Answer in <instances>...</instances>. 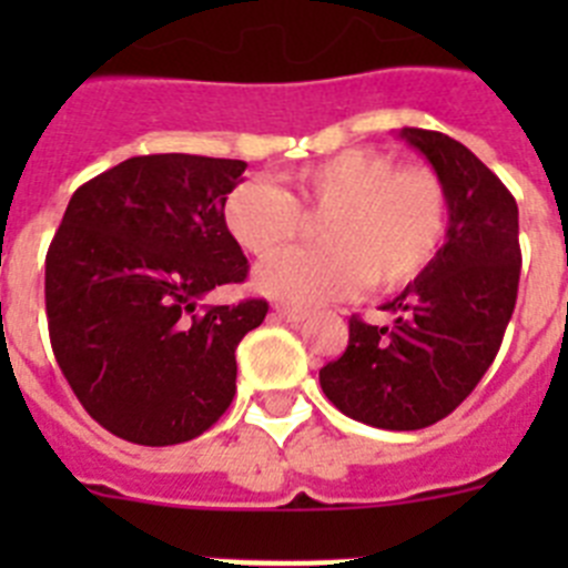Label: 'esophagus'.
I'll list each match as a JSON object with an SVG mask.
<instances>
[{"instance_id": "34e87169", "label": "esophagus", "mask_w": 568, "mask_h": 568, "mask_svg": "<svg viewBox=\"0 0 568 568\" xmlns=\"http://www.w3.org/2000/svg\"><path fill=\"white\" fill-rule=\"evenodd\" d=\"M273 313L278 315V318L287 321V324H301V321L307 318V310H304V307H293V304H275Z\"/></svg>"}]
</instances>
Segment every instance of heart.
<instances>
[{"label":"heart","mask_w":568,"mask_h":568,"mask_svg":"<svg viewBox=\"0 0 568 568\" xmlns=\"http://www.w3.org/2000/svg\"><path fill=\"white\" fill-rule=\"evenodd\" d=\"M295 195L267 179L235 184L224 199V227L255 258L272 255L324 214V248L273 256L255 270V287L293 304L344 298L361 284L398 290L418 278L446 235V190L426 168H398L378 150H346L293 173Z\"/></svg>","instance_id":"heart-1"}]
</instances>
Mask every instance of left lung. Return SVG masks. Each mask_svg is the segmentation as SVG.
I'll use <instances>...</instances> for the list:
<instances>
[{
    "mask_svg": "<svg viewBox=\"0 0 568 568\" xmlns=\"http://www.w3.org/2000/svg\"><path fill=\"white\" fill-rule=\"evenodd\" d=\"M446 190V241L400 295L389 327L349 318V344L318 373L341 413L378 429H424L478 386L515 313L518 204L478 155L435 130L404 128Z\"/></svg>",
    "mask_w": 568,
    "mask_h": 568,
    "instance_id": "left-lung-1",
    "label": "left lung"
}]
</instances>
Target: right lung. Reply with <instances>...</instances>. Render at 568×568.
<instances>
[{
	"label": "right lung",
	"mask_w": 568,
	"mask_h": 568,
	"mask_svg": "<svg viewBox=\"0 0 568 568\" xmlns=\"http://www.w3.org/2000/svg\"><path fill=\"white\" fill-rule=\"evenodd\" d=\"M247 164L133 155L73 193L44 261L53 355L90 418L142 446L193 440L235 395V346L267 301L202 307L247 278L224 199Z\"/></svg>",
	"instance_id": "obj_1"
}]
</instances>
